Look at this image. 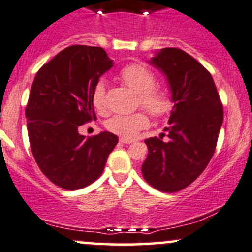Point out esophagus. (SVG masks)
I'll use <instances>...</instances> for the list:
<instances>
[{
	"instance_id": "1",
	"label": "esophagus",
	"mask_w": 252,
	"mask_h": 252,
	"mask_svg": "<svg viewBox=\"0 0 252 252\" xmlns=\"http://www.w3.org/2000/svg\"><path fill=\"white\" fill-rule=\"evenodd\" d=\"M119 142H121V144H133L134 140L128 139V137H121V139H119Z\"/></svg>"
}]
</instances>
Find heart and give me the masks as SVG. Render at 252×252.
<instances>
[{"instance_id": "obj_1", "label": "heart", "mask_w": 252, "mask_h": 252, "mask_svg": "<svg viewBox=\"0 0 252 252\" xmlns=\"http://www.w3.org/2000/svg\"><path fill=\"white\" fill-rule=\"evenodd\" d=\"M121 78L131 91L139 94L140 104L147 108L153 116L165 115L171 108V100L165 92L153 89L156 83L155 76L148 68L140 63H130L121 72ZM92 101L96 110H102L105 106V83L97 82L93 92ZM148 126V117L145 112L139 111L133 115L113 116L106 122V128L113 134L123 137H134L139 130Z\"/></svg>"}]
</instances>
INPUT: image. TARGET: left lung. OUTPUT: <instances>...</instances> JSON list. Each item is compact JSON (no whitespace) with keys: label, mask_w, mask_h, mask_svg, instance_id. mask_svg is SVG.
Instances as JSON below:
<instances>
[{"label":"left lung","mask_w":252,"mask_h":252,"mask_svg":"<svg viewBox=\"0 0 252 252\" xmlns=\"http://www.w3.org/2000/svg\"><path fill=\"white\" fill-rule=\"evenodd\" d=\"M165 76L173 102L168 140H145L148 148L142 176L161 192H179L210 161L223 122L221 100L209 71L179 48L156 50L147 62Z\"/></svg>","instance_id":"left-lung-1"}]
</instances>
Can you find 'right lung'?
Returning <instances> with one entry per match:
<instances>
[{
    "label": "right lung",
    "mask_w": 252,
    "mask_h": 252,
    "mask_svg": "<svg viewBox=\"0 0 252 252\" xmlns=\"http://www.w3.org/2000/svg\"><path fill=\"white\" fill-rule=\"evenodd\" d=\"M113 66L101 47L71 46L37 72L25 116L30 146L41 171L63 189H83L102 174L118 142L110 131L87 139L82 124L95 119L92 97Z\"/></svg>",
    "instance_id": "add662e5"
}]
</instances>
